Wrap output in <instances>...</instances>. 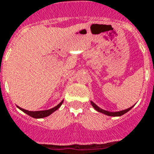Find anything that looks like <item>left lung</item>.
Returning <instances> with one entry per match:
<instances>
[{
	"label": "left lung",
	"mask_w": 154,
	"mask_h": 154,
	"mask_svg": "<svg viewBox=\"0 0 154 154\" xmlns=\"http://www.w3.org/2000/svg\"><path fill=\"white\" fill-rule=\"evenodd\" d=\"M91 104H92V106L93 107V108L95 109L96 111H97V112H99L101 113H103V114L107 115V116H110V117H120V116H122V115L125 114L126 112H128V111L132 108V107L134 106L133 105V107H129V108H127V109H124V110L122 111H118V112H110V111H107V110H103V108H101L99 107L97 104L93 103L92 101H91Z\"/></svg>",
	"instance_id": "8db88e82"
}]
</instances>
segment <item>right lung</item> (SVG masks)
<instances>
[{
    "label": "right lung",
    "instance_id": "add662e5",
    "mask_svg": "<svg viewBox=\"0 0 154 154\" xmlns=\"http://www.w3.org/2000/svg\"><path fill=\"white\" fill-rule=\"evenodd\" d=\"M63 103V100H62L61 103H59L58 105H57L56 107H52L51 109H48V110H42V111H28V110H26V109H23V108H21V107H17L21 110L23 112L25 113H26L27 115H29L30 117H32V118H46V117H48L49 115H51L52 112H54L55 111H57L59 107H61V105Z\"/></svg>",
    "mask_w": 154,
    "mask_h": 154
}]
</instances>
